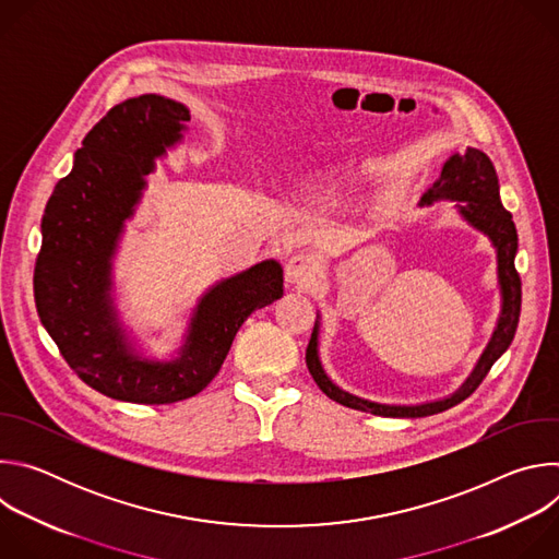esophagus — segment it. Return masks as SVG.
<instances>
[{"mask_svg":"<svg viewBox=\"0 0 559 559\" xmlns=\"http://www.w3.org/2000/svg\"><path fill=\"white\" fill-rule=\"evenodd\" d=\"M318 276V265L309 254H294L285 265V281L292 287H311Z\"/></svg>","mask_w":559,"mask_h":559,"instance_id":"obj_1","label":"esophagus"}]
</instances>
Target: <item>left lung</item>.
<instances>
[{
    "mask_svg": "<svg viewBox=\"0 0 559 559\" xmlns=\"http://www.w3.org/2000/svg\"><path fill=\"white\" fill-rule=\"evenodd\" d=\"M440 201H451L455 214L473 229L489 238L491 248L496 250V276L500 289V313L493 328V334L477 358L471 373L464 382L449 395L436 397V401L416 403V405H393L378 403L369 397L356 395L343 386H338L325 371L321 360V311H316L313 332L305 352L307 369L321 391L332 397L334 403H341L349 409L384 416V418H423L433 416L468 397L477 384L485 380L493 362L509 349L518 321H520V305H522V283L515 272V254H518V231L513 216L504 210L500 201V183L491 158L477 147H466L462 154L453 152L433 186L420 197V207L436 205Z\"/></svg>",
    "mask_w": 559,
    "mask_h": 559,
    "instance_id": "8db88e82",
    "label": "left lung"
}]
</instances>
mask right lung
<instances>
[{
	"instance_id": "obj_1",
	"label": "right lung",
	"mask_w": 559,
	"mask_h": 559,
	"mask_svg": "<svg viewBox=\"0 0 559 559\" xmlns=\"http://www.w3.org/2000/svg\"><path fill=\"white\" fill-rule=\"evenodd\" d=\"M188 121V106L162 95L121 102L74 152L41 218L35 265L41 325L76 376L115 401L170 405L197 395L218 373L248 316L283 296V267L265 259L212 283L166 356L143 347L123 323L115 261L147 175L183 143Z\"/></svg>"
}]
</instances>
